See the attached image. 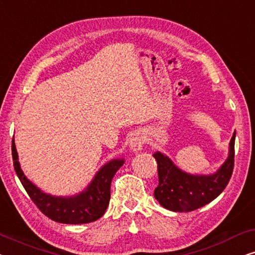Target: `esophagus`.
Returning a JSON list of instances; mask_svg holds the SVG:
<instances>
[{
  "mask_svg": "<svg viewBox=\"0 0 255 255\" xmlns=\"http://www.w3.org/2000/svg\"><path fill=\"white\" fill-rule=\"evenodd\" d=\"M144 142H145V137L142 135V133H140V132H137V133L132 134V137L130 139V148L133 152H137L139 149H141Z\"/></svg>",
  "mask_w": 255,
  "mask_h": 255,
  "instance_id": "1",
  "label": "esophagus"
}]
</instances>
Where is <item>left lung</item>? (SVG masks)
<instances>
[{
  "label": "left lung",
  "mask_w": 255,
  "mask_h": 255,
  "mask_svg": "<svg viewBox=\"0 0 255 255\" xmlns=\"http://www.w3.org/2000/svg\"><path fill=\"white\" fill-rule=\"evenodd\" d=\"M236 132L230 141V154L226 161L211 175H190L174 165L168 156L156 152L159 184L154 189L155 200L163 208L175 212H188L204 207L214 201L231 179L235 166Z\"/></svg>",
  "instance_id": "1"
}]
</instances>
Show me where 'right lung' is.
<instances>
[{"mask_svg":"<svg viewBox=\"0 0 255 255\" xmlns=\"http://www.w3.org/2000/svg\"><path fill=\"white\" fill-rule=\"evenodd\" d=\"M13 167L31 200L45 216L64 224H86L102 217L110 201V184L124 160H113L104 165L92 183L81 194L72 197H55L47 195L30 182L20 169L15 141L11 144Z\"/></svg>","mask_w":255,"mask_h":255,"instance_id":"1","label":"right lung"}]
</instances>
